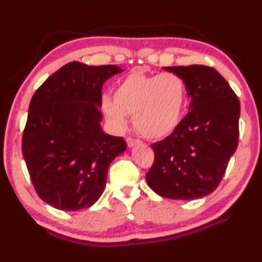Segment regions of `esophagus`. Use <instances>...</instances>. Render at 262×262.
Here are the masks:
<instances>
[{
    "instance_id": "1",
    "label": "esophagus",
    "mask_w": 262,
    "mask_h": 262,
    "mask_svg": "<svg viewBox=\"0 0 262 262\" xmlns=\"http://www.w3.org/2000/svg\"><path fill=\"white\" fill-rule=\"evenodd\" d=\"M126 141H127V144H128V147H129V148L135 147V145H137V144H140V143H141V141H140V140H137V139H133V137H128V139H127Z\"/></svg>"
}]
</instances>
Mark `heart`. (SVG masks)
Instances as JSON below:
<instances>
[{
  "label": "heart",
  "mask_w": 262,
  "mask_h": 262,
  "mask_svg": "<svg viewBox=\"0 0 262 262\" xmlns=\"http://www.w3.org/2000/svg\"><path fill=\"white\" fill-rule=\"evenodd\" d=\"M186 104L187 86L178 74L148 75L141 70L119 82L114 98H101V110L117 129L127 126V115H134L137 132L151 140L164 139L177 129Z\"/></svg>",
  "instance_id": "obj_1"
}]
</instances>
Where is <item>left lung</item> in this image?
<instances>
[{"label": "left lung", "mask_w": 262, "mask_h": 262, "mask_svg": "<svg viewBox=\"0 0 262 262\" xmlns=\"http://www.w3.org/2000/svg\"><path fill=\"white\" fill-rule=\"evenodd\" d=\"M163 69L184 78L192 99L177 129L151 144L155 162L145 179L162 198L200 199L217 188L236 151L241 104L214 68L192 64Z\"/></svg>", "instance_id": "left-lung-1"}]
</instances>
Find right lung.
I'll return each instance as SVG.
<instances>
[{"instance_id":"obj_1","label":"right lung","mask_w":262,"mask_h":262,"mask_svg":"<svg viewBox=\"0 0 262 262\" xmlns=\"http://www.w3.org/2000/svg\"><path fill=\"white\" fill-rule=\"evenodd\" d=\"M118 66L69 62L35 91L21 151L39 198L60 210L91 207L103 194L110 164L125 152L122 137L103 132L101 89Z\"/></svg>"}]
</instances>
